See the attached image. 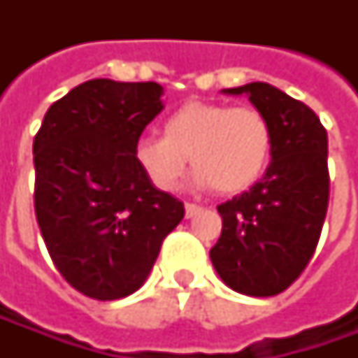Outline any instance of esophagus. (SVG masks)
I'll return each instance as SVG.
<instances>
[{"label":"esophagus","instance_id":"obj_1","mask_svg":"<svg viewBox=\"0 0 358 358\" xmlns=\"http://www.w3.org/2000/svg\"><path fill=\"white\" fill-rule=\"evenodd\" d=\"M197 213H201L199 205H195V203H185V217H187V219L195 217Z\"/></svg>","mask_w":358,"mask_h":358}]
</instances>
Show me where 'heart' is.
Listing matches in <instances>:
<instances>
[{"label":"heart","instance_id":"1","mask_svg":"<svg viewBox=\"0 0 358 358\" xmlns=\"http://www.w3.org/2000/svg\"><path fill=\"white\" fill-rule=\"evenodd\" d=\"M273 129L259 109L243 105L191 101L163 123V137L145 135L133 157L147 179L161 191H173L191 161L195 187L239 193L267 169Z\"/></svg>","mask_w":358,"mask_h":358}]
</instances>
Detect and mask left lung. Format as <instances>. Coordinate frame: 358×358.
Returning <instances> with one entry per match:
<instances>
[{
	"label": "left lung",
	"mask_w": 358,
	"mask_h": 358,
	"mask_svg": "<svg viewBox=\"0 0 358 358\" xmlns=\"http://www.w3.org/2000/svg\"><path fill=\"white\" fill-rule=\"evenodd\" d=\"M245 93L273 129L265 175L249 191L221 203V237L209 251L223 282L249 296L282 293L309 265L329 207L327 131L315 111L263 81Z\"/></svg>",
	"instance_id": "1"
}]
</instances>
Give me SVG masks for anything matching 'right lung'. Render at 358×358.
Instances as JSON below:
<instances>
[{
  "label": "right lung",
  "instance_id": "add662e5",
  "mask_svg": "<svg viewBox=\"0 0 358 358\" xmlns=\"http://www.w3.org/2000/svg\"><path fill=\"white\" fill-rule=\"evenodd\" d=\"M155 81L91 79L51 105L34 139L35 217L63 279L115 301L149 277L185 207L159 191L133 157L163 111Z\"/></svg>",
  "mask_w": 358,
  "mask_h": 358
}]
</instances>
